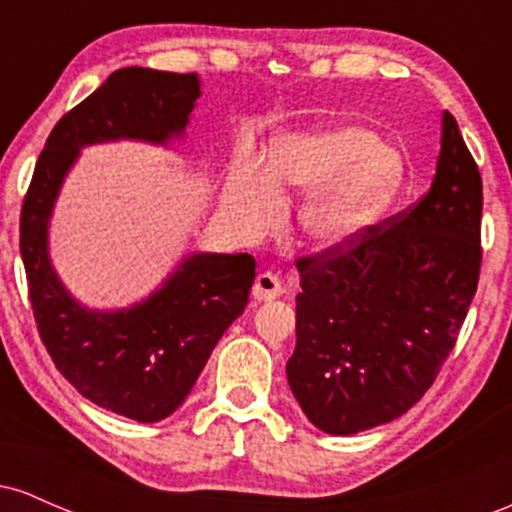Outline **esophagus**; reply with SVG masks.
<instances>
[{
    "instance_id": "obj_1",
    "label": "esophagus",
    "mask_w": 512,
    "mask_h": 512,
    "mask_svg": "<svg viewBox=\"0 0 512 512\" xmlns=\"http://www.w3.org/2000/svg\"><path fill=\"white\" fill-rule=\"evenodd\" d=\"M281 281H279V276L276 274H272V272H262V274H257V279H255V286H252V298H255V301H274V298H279L281 296Z\"/></svg>"
}]
</instances>
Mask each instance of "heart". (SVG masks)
<instances>
[{
  "instance_id": "1",
  "label": "heart",
  "mask_w": 512,
  "mask_h": 512,
  "mask_svg": "<svg viewBox=\"0 0 512 512\" xmlns=\"http://www.w3.org/2000/svg\"><path fill=\"white\" fill-rule=\"evenodd\" d=\"M407 180L397 149L356 125H322L281 137L264 168L252 156L233 168L223 211L245 233H264L281 214V190L315 192L301 209V231L317 250L354 245L392 207Z\"/></svg>"
}]
</instances>
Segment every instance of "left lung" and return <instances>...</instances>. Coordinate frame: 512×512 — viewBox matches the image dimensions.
Returning <instances> with one entry per match:
<instances>
[{
    "mask_svg": "<svg viewBox=\"0 0 512 512\" xmlns=\"http://www.w3.org/2000/svg\"><path fill=\"white\" fill-rule=\"evenodd\" d=\"M481 175L455 117L431 190L344 250L296 262L293 397L313 424L351 436L414 407L450 356L479 284Z\"/></svg>",
    "mask_w": 512,
    "mask_h": 512,
    "instance_id": "left-lung-1",
    "label": "left lung"
}]
</instances>
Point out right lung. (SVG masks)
Wrapping results in <instances>:
<instances>
[{
    "mask_svg": "<svg viewBox=\"0 0 512 512\" xmlns=\"http://www.w3.org/2000/svg\"><path fill=\"white\" fill-rule=\"evenodd\" d=\"M199 93L197 74L117 69L52 129L21 207L28 296L50 358L79 395L142 424L166 419L190 395L216 342L248 305L255 257L197 252L146 301L101 313L76 303L57 279L48 226L81 146L168 144L182 137Z\"/></svg>",
    "mask_w": 512,
    "mask_h": 512,
    "instance_id": "obj_1",
    "label": "right lung"
}]
</instances>
